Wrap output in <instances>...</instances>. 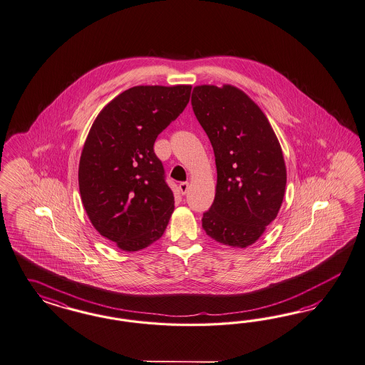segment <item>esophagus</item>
<instances>
[{
	"instance_id": "1",
	"label": "esophagus",
	"mask_w": 365,
	"mask_h": 365,
	"mask_svg": "<svg viewBox=\"0 0 365 365\" xmlns=\"http://www.w3.org/2000/svg\"><path fill=\"white\" fill-rule=\"evenodd\" d=\"M179 191H180V194L182 195H185L186 192L188 191V183L187 182H182L180 185H179Z\"/></svg>"
}]
</instances>
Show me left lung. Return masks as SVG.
I'll use <instances>...</instances> for the list:
<instances>
[{"mask_svg":"<svg viewBox=\"0 0 365 365\" xmlns=\"http://www.w3.org/2000/svg\"><path fill=\"white\" fill-rule=\"evenodd\" d=\"M191 106L210 139L217 190L202 227L217 242L246 247L276 220L287 167L281 145L264 112L232 86H198Z\"/></svg>","mask_w":365,"mask_h":365,"instance_id":"left-lung-1","label":"left lung"}]
</instances>
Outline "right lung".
Here are the masks:
<instances>
[{
	"label": "right lung",
	"instance_id": "1",
	"mask_svg": "<svg viewBox=\"0 0 365 365\" xmlns=\"http://www.w3.org/2000/svg\"><path fill=\"white\" fill-rule=\"evenodd\" d=\"M191 86H138L108 103L89 130L78 188L89 221L124 252L158 241L174 195L155 155L158 135L183 112Z\"/></svg>",
	"mask_w": 365,
	"mask_h": 365
}]
</instances>
